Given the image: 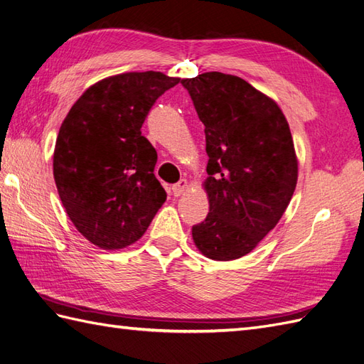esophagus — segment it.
I'll return each mask as SVG.
<instances>
[{
	"instance_id": "obj_1",
	"label": "esophagus",
	"mask_w": 364,
	"mask_h": 364,
	"mask_svg": "<svg viewBox=\"0 0 364 364\" xmlns=\"http://www.w3.org/2000/svg\"><path fill=\"white\" fill-rule=\"evenodd\" d=\"M186 188H188V182H186L185 179H181L178 183H174L171 186V191L174 196H181L186 191Z\"/></svg>"
}]
</instances>
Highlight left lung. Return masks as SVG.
I'll list each match as a JSON object with an SVG mask.
<instances>
[{"label":"left lung","instance_id":"8db88e82","mask_svg":"<svg viewBox=\"0 0 364 364\" xmlns=\"http://www.w3.org/2000/svg\"><path fill=\"white\" fill-rule=\"evenodd\" d=\"M181 84L205 125L208 165L206 219L193 240L213 260L251 252L283 215L297 183V158L287 117L271 97L220 72Z\"/></svg>","mask_w":364,"mask_h":364}]
</instances>
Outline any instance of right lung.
I'll list each match as a JSON object with an SVG mask.
<instances>
[{"instance_id": "add662e5", "label": "right lung", "mask_w": 364, "mask_h": 364, "mask_svg": "<svg viewBox=\"0 0 364 364\" xmlns=\"http://www.w3.org/2000/svg\"><path fill=\"white\" fill-rule=\"evenodd\" d=\"M161 72L105 77L82 93L56 137L53 176L76 230L104 250L142 237L166 200L158 153L141 129L156 100L179 84Z\"/></svg>"}]
</instances>
